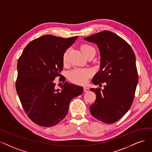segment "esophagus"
<instances>
[{
    "mask_svg": "<svg viewBox=\"0 0 152 152\" xmlns=\"http://www.w3.org/2000/svg\"><path fill=\"white\" fill-rule=\"evenodd\" d=\"M88 91H89V88L87 87H84V92H87Z\"/></svg>",
    "mask_w": 152,
    "mask_h": 152,
    "instance_id": "esophagus-1",
    "label": "esophagus"
}]
</instances>
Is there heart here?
I'll list each match as a JSON object with an SVG mask.
<instances>
[{"instance_id": "b5f03b06", "label": "heart", "mask_w": 152, "mask_h": 152, "mask_svg": "<svg viewBox=\"0 0 152 152\" xmlns=\"http://www.w3.org/2000/svg\"><path fill=\"white\" fill-rule=\"evenodd\" d=\"M81 50L85 56L91 51L95 50L94 48L88 44H83L81 46ZM67 53L68 50H66L63 54L62 61L64 64L67 62ZM92 75L93 71L88 68H75L69 72L68 77L71 81L76 84L85 85Z\"/></svg>"}]
</instances>
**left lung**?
I'll list each match as a JSON object with an SVG mask.
<instances>
[{
    "instance_id": "left-lung-1",
    "label": "left lung",
    "mask_w": 152,
    "mask_h": 152,
    "mask_svg": "<svg viewBox=\"0 0 152 152\" xmlns=\"http://www.w3.org/2000/svg\"><path fill=\"white\" fill-rule=\"evenodd\" d=\"M96 43L100 53V71L92 80L104 88H91L96 99L90 107L91 115L107 124L118 121L129 110L138 82L136 57L132 48L122 38L110 31L84 38Z\"/></svg>"
}]
</instances>
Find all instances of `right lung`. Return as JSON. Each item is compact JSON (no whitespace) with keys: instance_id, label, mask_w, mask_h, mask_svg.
Segmentation results:
<instances>
[{"instance_id":"add662e5","label":"right lung","mask_w":152,"mask_h":152,"mask_svg":"<svg viewBox=\"0 0 152 152\" xmlns=\"http://www.w3.org/2000/svg\"><path fill=\"white\" fill-rule=\"evenodd\" d=\"M77 37L42 36L29 43L19 58L16 91L29 118L39 126L58 123L67 115L71 100L83 91V87L68 82L56 89L54 80L62 76L64 53Z\"/></svg>"}]
</instances>
